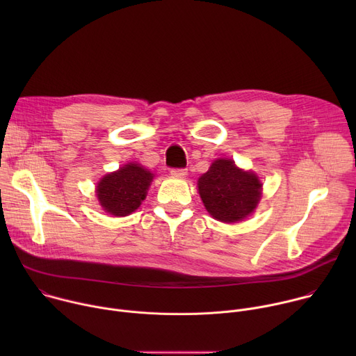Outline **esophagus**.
I'll return each instance as SVG.
<instances>
[{
	"instance_id": "34e87169",
	"label": "esophagus",
	"mask_w": 356,
	"mask_h": 356,
	"mask_svg": "<svg viewBox=\"0 0 356 356\" xmlns=\"http://www.w3.org/2000/svg\"><path fill=\"white\" fill-rule=\"evenodd\" d=\"M170 173H172V176H175V177H184V176L187 175V169H183V168H173V169L170 170Z\"/></svg>"
}]
</instances>
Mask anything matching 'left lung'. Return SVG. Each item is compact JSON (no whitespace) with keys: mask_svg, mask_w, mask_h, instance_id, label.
<instances>
[{"mask_svg":"<svg viewBox=\"0 0 356 356\" xmlns=\"http://www.w3.org/2000/svg\"><path fill=\"white\" fill-rule=\"evenodd\" d=\"M259 179L235 166L231 159L216 161L198 179V193L207 211L218 221L235 222L257 209L261 200Z\"/></svg>","mask_w":356,"mask_h":356,"instance_id":"left-lung-1","label":"left lung"}]
</instances>
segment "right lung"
<instances>
[{
	"label": "right lung",
	"mask_w": 356,
	"mask_h": 356,
	"mask_svg": "<svg viewBox=\"0 0 356 356\" xmlns=\"http://www.w3.org/2000/svg\"><path fill=\"white\" fill-rule=\"evenodd\" d=\"M154 175L136 163H128L120 170L101 179L97 186V197L103 209L124 217L134 213L146 197Z\"/></svg>",
	"instance_id": "1"
}]
</instances>
